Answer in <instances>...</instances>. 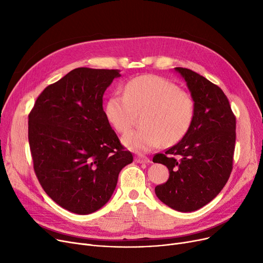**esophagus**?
Segmentation results:
<instances>
[{
  "label": "esophagus",
  "instance_id": "esophagus-1",
  "mask_svg": "<svg viewBox=\"0 0 263 263\" xmlns=\"http://www.w3.org/2000/svg\"><path fill=\"white\" fill-rule=\"evenodd\" d=\"M135 162L137 163H145V164H148L150 163V159L147 158V157H143V156H139L135 158Z\"/></svg>",
  "mask_w": 263,
  "mask_h": 263
}]
</instances>
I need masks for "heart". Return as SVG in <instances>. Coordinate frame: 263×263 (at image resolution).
<instances>
[{
  "label": "heart",
  "mask_w": 263,
  "mask_h": 263,
  "mask_svg": "<svg viewBox=\"0 0 263 263\" xmlns=\"http://www.w3.org/2000/svg\"><path fill=\"white\" fill-rule=\"evenodd\" d=\"M104 113L116 131H129L136 115L142 114V128L123 136L122 142L135 153H147L164 141L172 145L180 141L194 119L195 103L175 83L159 76H142L129 81L123 95L107 99Z\"/></svg>",
  "instance_id": "1"
}]
</instances>
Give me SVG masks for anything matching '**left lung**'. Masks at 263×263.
Here are the masks:
<instances>
[{
	"mask_svg": "<svg viewBox=\"0 0 263 263\" xmlns=\"http://www.w3.org/2000/svg\"><path fill=\"white\" fill-rule=\"evenodd\" d=\"M195 103L194 119L182 140L157 154L168 180L156 186L158 198L180 212L196 211L217 196L232 171L236 116L224 91L191 69L176 67ZM177 155L175 158L173 156Z\"/></svg>",
	"mask_w": 263,
	"mask_h": 263,
	"instance_id": "obj_1",
	"label": "left lung"
}]
</instances>
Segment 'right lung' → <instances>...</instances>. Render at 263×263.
Returning a JSON list of instances; mask_svg holds the SVG:
<instances>
[{
	"label": "right lung",
	"instance_id": "1",
	"mask_svg": "<svg viewBox=\"0 0 263 263\" xmlns=\"http://www.w3.org/2000/svg\"><path fill=\"white\" fill-rule=\"evenodd\" d=\"M115 69H73L41 92L29 115V143L40 185L62 208L89 214L109 200L133 156L103 110Z\"/></svg>",
	"mask_w": 263,
	"mask_h": 263
}]
</instances>
